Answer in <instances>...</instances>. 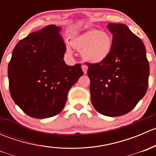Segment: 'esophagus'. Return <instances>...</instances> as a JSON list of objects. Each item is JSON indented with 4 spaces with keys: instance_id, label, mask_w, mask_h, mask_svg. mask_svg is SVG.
Here are the masks:
<instances>
[{
    "instance_id": "1",
    "label": "esophagus",
    "mask_w": 156,
    "mask_h": 156,
    "mask_svg": "<svg viewBox=\"0 0 156 156\" xmlns=\"http://www.w3.org/2000/svg\"><path fill=\"white\" fill-rule=\"evenodd\" d=\"M81 68H82V70H83V72H84V74H87V66L82 65Z\"/></svg>"
}]
</instances>
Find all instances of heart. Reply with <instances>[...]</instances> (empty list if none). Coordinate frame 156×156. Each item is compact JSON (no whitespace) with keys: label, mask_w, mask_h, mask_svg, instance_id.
Listing matches in <instances>:
<instances>
[{"label":"heart","mask_w":156,"mask_h":156,"mask_svg":"<svg viewBox=\"0 0 156 156\" xmlns=\"http://www.w3.org/2000/svg\"><path fill=\"white\" fill-rule=\"evenodd\" d=\"M72 48L81 51V57L90 64H100L104 62L110 55L113 46L111 34L99 29H89L71 38ZM67 52L72 53L70 47Z\"/></svg>","instance_id":"obj_1"}]
</instances>
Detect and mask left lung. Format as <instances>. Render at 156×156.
Segmentation results:
<instances>
[{
  "mask_svg": "<svg viewBox=\"0 0 156 156\" xmlns=\"http://www.w3.org/2000/svg\"><path fill=\"white\" fill-rule=\"evenodd\" d=\"M113 35L110 55L100 64H87L91 103L100 114H127L145 96L149 65L146 48L125 24L108 23Z\"/></svg>",
  "mask_w": 156,
  "mask_h": 156,
  "instance_id": "8db88e82",
  "label": "left lung"
}]
</instances>
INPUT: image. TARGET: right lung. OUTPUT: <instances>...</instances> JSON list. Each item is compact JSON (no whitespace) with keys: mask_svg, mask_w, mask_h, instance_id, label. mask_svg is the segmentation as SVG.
<instances>
[{"mask_svg":"<svg viewBox=\"0 0 156 156\" xmlns=\"http://www.w3.org/2000/svg\"><path fill=\"white\" fill-rule=\"evenodd\" d=\"M62 27L50 25L30 33L12 50L8 65L10 95L26 114L46 119L59 114L68 92L83 75L80 64L67 66Z\"/></svg>","mask_w":156,"mask_h":156,"instance_id":"obj_1","label":"right lung"}]
</instances>
